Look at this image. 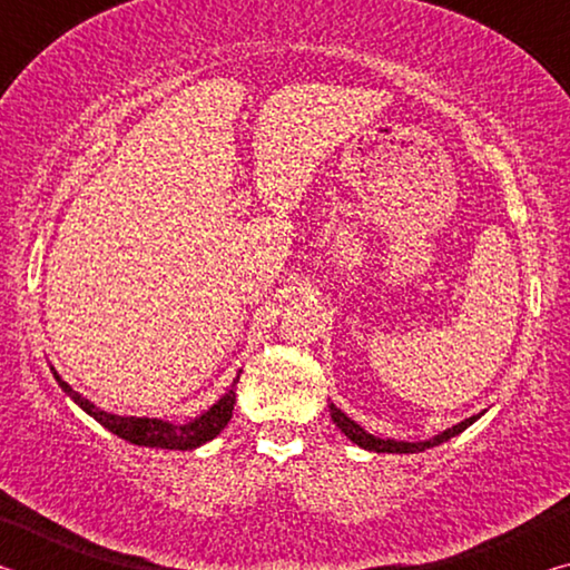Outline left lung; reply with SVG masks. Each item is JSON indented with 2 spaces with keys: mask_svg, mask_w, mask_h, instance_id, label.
<instances>
[{
  "mask_svg": "<svg viewBox=\"0 0 570 570\" xmlns=\"http://www.w3.org/2000/svg\"><path fill=\"white\" fill-rule=\"evenodd\" d=\"M330 412H332V420H334L336 428H340L344 435L354 442V445H360L364 450H374V452H422V450L435 448V445H440V442H448L450 438L460 435L462 430L470 428V424L478 420V417H470V420L455 424V428L445 430V432H442V435L432 438L428 442H397V440H382V438L370 435V432H366L364 428H360V424H356L354 420L346 417L342 410H336L334 404H330Z\"/></svg>",
  "mask_w": 570,
  "mask_h": 570,
  "instance_id": "left-lung-1",
  "label": "left lung"
}]
</instances>
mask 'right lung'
<instances>
[{
    "mask_svg": "<svg viewBox=\"0 0 570 570\" xmlns=\"http://www.w3.org/2000/svg\"><path fill=\"white\" fill-rule=\"evenodd\" d=\"M55 380L60 387L65 390L67 397H72L80 407L90 414V417L98 420L102 428H108L112 435H118L122 440L132 442V445H142V448H166V450H193L204 442L214 440L220 430L226 428L230 414H234V404H236V382L224 397H220L214 407L208 412L200 414L198 420H193L188 424H170L163 420H150V417H120V414H110L95 407L92 402L82 397L80 392H75L70 384L60 380V374L52 372Z\"/></svg>",
    "mask_w": 570,
    "mask_h": 570,
    "instance_id": "1",
    "label": "right lung"
}]
</instances>
